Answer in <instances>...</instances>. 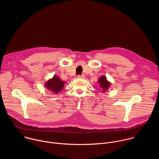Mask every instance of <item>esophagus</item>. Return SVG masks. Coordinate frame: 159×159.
Here are the masks:
<instances>
[{"label":"esophagus","mask_w":159,"mask_h":159,"mask_svg":"<svg viewBox=\"0 0 159 159\" xmlns=\"http://www.w3.org/2000/svg\"><path fill=\"white\" fill-rule=\"evenodd\" d=\"M77 78H79V79H84V78H85V75L84 74L78 75H77Z\"/></svg>","instance_id":"1"}]
</instances>
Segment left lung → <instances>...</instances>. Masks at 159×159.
<instances>
[{"label":"left lung","instance_id":"8db88e82","mask_svg":"<svg viewBox=\"0 0 159 159\" xmlns=\"http://www.w3.org/2000/svg\"><path fill=\"white\" fill-rule=\"evenodd\" d=\"M99 84H100V87L102 89V92H105L107 89H109L110 86V83L107 80L106 77L105 76H102L98 80Z\"/></svg>","mask_w":159,"mask_h":159}]
</instances>
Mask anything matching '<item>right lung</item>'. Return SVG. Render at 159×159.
Masks as SVG:
<instances>
[{
	"instance_id": "obj_1",
	"label": "right lung",
	"mask_w": 159,
	"mask_h": 159,
	"mask_svg": "<svg viewBox=\"0 0 159 159\" xmlns=\"http://www.w3.org/2000/svg\"><path fill=\"white\" fill-rule=\"evenodd\" d=\"M64 84V81H61L57 75H54L52 79L45 84V86L53 93L57 94L63 89Z\"/></svg>"
}]
</instances>
